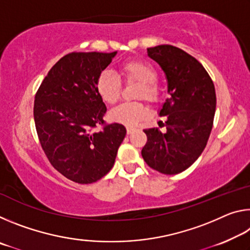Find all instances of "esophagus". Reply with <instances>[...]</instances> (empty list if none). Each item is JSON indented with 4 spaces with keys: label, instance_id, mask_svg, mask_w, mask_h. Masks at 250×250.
<instances>
[{
    "label": "esophagus",
    "instance_id": "esophagus-1",
    "mask_svg": "<svg viewBox=\"0 0 250 250\" xmlns=\"http://www.w3.org/2000/svg\"><path fill=\"white\" fill-rule=\"evenodd\" d=\"M135 131V128H133V126H126V133L128 134H131L132 132H134Z\"/></svg>",
    "mask_w": 250,
    "mask_h": 250
}]
</instances>
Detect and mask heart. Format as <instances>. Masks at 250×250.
<instances>
[{
    "instance_id": "heart-1",
    "label": "heart",
    "mask_w": 250,
    "mask_h": 250,
    "mask_svg": "<svg viewBox=\"0 0 250 250\" xmlns=\"http://www.w3.org/2000/svg\"><path fill=\"white\" fill-rule=\"evenodd\" d=\"M120 71L125 83H138L134 98L146 99L151 104L160 100L161 89L156 83L159 74L154 66L143 61H130L120 66ZM96 89L104 103L113 104L120 98L121 82L112 73L104 70L97 78ZM146 115L147 108L141 101L121 104L110 111L111 120L125 125H135Z\"/></svg>"
}]
</instances>
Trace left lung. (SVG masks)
Masks as SVG:
<instances>
[{
    "label": "left lung",
    "mask_w": 250,
    "mask_h": 250,
    "mask_svg": "<svg viewBox=\"0 0 250 250\" xmlns=\"http://www.w3.org/2000/svg\"><path fill=\"white\" fill-rule=\"evenodd\" d=\"M167 79L170 97L160 110L167 130H143L147 141L141 151L146 163L167 175L185 171L198 159L208 141L216 94L213 80L197 59L172 45L147 48Z\"/></svg>",
    "instance_id": "obj_1"
}]
</instances>
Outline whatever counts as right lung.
I'll use <instances>...</instances> for the list:
<instances>
[{
    "instance_id": "add662e5",
    "label": "right lung",
    "mask_w": 250,
    "mask_h": 250,
    "mask_svg": "<svg viewBox=\"0 0 250 250\" xmlns=\"http://www.w3.org/2000/svg\"><path fill=\"white\" fill-rule=\"evenodd\" d=\"M117 52L70 53L44 78L34 101L41 146L52 166L67 179L94 183L111 170L126 130L105 125L107 108L96 89L101 71ZM99 124L100 131H94Z\"/></svg>"
}]
</instances>
